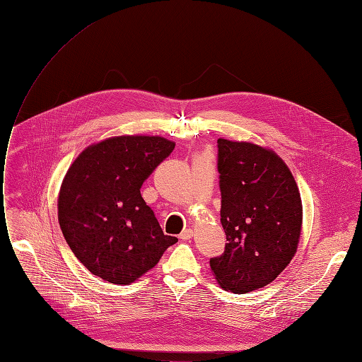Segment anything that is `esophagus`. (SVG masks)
Returning <instances> with one entry per match:
<instances>
[{
	"mask_svg": "<svg viewBox=\"0 0 362 362\" xmlns=\"http://www.w3.org/2000/svg\"><path fill=\"white\" fill-rule=\"evenodd\" d=\"M192 235H194V231L191 228H186L180 233L179 237H180V240H189V238H192Z\"/></svg>",
	"mask_w": 362,
	"mask_h": 362,
	"instance_id": "34e87169",
	"label": "esophagus"
}]
</instances>
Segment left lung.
I'll list each match as a JSON object with an SVG mask.
<instances>
[{"label":"left lung","mask_w":362,"mask_h":362,"mask_svg":"<svg viewBox=\"0 0 362 362\" xmlns=\"http://www.w3.org/2000/svg\"><path fill=\"white\" fill-rule=\"evenodd\" d=\"M218 171L228 243L210 269L222 288L247 293L272 284L296 255L301 197L284 160L257 144L219 139Z\"/></svg>","instance_id":"8db88e82"}]
</instances>
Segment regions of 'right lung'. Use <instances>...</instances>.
I'll return each mask as SVG.
<instances>
[{"mask_svg":"<svg viewBox=\"0 0 362 362\" xmlns=\"http://www.w3.org/2000/svg\"><path fill=\"white\" fill-rule=\"evenodd\" d=\"M174 146L163 137H115L89 146L66 171L58 198L59 226L92 274L128 285L177 243L164 235L140 194Z\"/></svg>","mask_w":362,"mask_h":362,"instance_id":"1","label":"right lung"}]
</instances>
